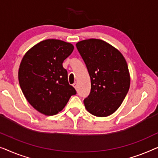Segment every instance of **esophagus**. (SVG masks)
<instances>
[{
	"label": "esophagus",
	"mask_w": 158,
	"mask_h": 158,
	"mask_svg": "<svg viewBox=\"0 0 158 158\" xmlns=\"http://www.w3.org/2000/svg\"><path fill=\"white\" fill-rule=\"evenodd\" d=\"M73 86H74V87L75 88V89L77 90V88H78V86H77V83L75 82L74 84H73Z\"/></svg>",
	"instance_id": "esophagus-1"
}]
</instances>
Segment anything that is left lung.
Returning <instances> with one entry per match:
<instances>
[{"label":"left lung","instance_id":"1","mask_svg":"<svg viewBox=\"0 0 158 158\" xmlns=\"http://www.w3.org/2000/svg\"><path fill=\"white\" fill-rule=\"evenodd\" d=\"M76 46L91 79L90 94L84 100L85 108L97 117L111 115L120 106L130 89L125 59L118 49L100 39L83 40Z\"/></svg>","mask_w":158,"mask_h":158}]
</instances>
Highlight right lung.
I'll return each instance as SVG.
<instances>
[{
	"instance_id": "right-lung-1",
	"label": "right lung",
	"mask_w": 158,
	"mask_h": 158,
	"mask_svg": "<svg viewBox=\"0 0 158 158\" xmlns=\"http://www.w3.org/2000/svg\"><path fill=\"white\" fill-rule=\"evenodd\" d=\"M73 50L74 46L68 42L46 39L31 48L21 60L20 86L29 104L41 114H58L76 94L62 65Z\"/></svg>"
}]
</instances>
